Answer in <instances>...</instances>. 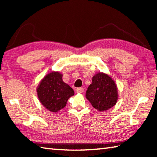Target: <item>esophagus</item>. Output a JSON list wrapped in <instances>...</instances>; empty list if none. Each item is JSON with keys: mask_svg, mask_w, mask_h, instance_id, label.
Listing matches in <instances>:
<instances>
[{"mask_svg": "<svg viewBox=\"0 0 157 157\" xmlns=\"http://www.w3.org/2000/svg\"><path fill=\"white\" fill-rule=\"evenodd\" d=\"M76 92L78 93V94H82V93L84 92V89L82 88V87H79L76 89Z\"/></svg>", "mask_w": 157, "mask_h": 157, "instance_id": "obj_1", "label": "esophagus"}]
</instances>
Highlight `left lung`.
I'll use <instances>...</instances> for the list:
<instances>
[{"label":"left lung","instance_id":"1","mask_svg":"<svg viewBox=\"0 0 157 157\" xmlns=\"http://www.w3.org/2000/svg\"><path fill=\"white\" fill-rule=\"evenodd\" d=\"M86 98L95 109L107 111L113 107L118 101V87L108 74L98 73L93 77L92 84L88 87Z\"/></svg>","mask_w":157,"mask_h":157}]
</instances>
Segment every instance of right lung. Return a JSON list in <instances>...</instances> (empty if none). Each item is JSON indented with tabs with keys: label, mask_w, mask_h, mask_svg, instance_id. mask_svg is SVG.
Returning a JSON list of instances; mask_svg holds the SVG:
<instances>
[{
	"label": "right lung",
	"mask_w": 157,
	"mask_h": 157,
	"mask_svg": "<svg viewBox=\"0 0 157 157\" xmlns=\"http://www.w3.org/2000/svg\"><path fill=\"white\" fill-rule=\"evenodd\" d=\"M59 71H51L44 77L36 88L37 96L41 105L51 112L56 113L65 107L74 91L62 79Z\"/></svg>",
	"instance_id": "1"
}]
</instances>
